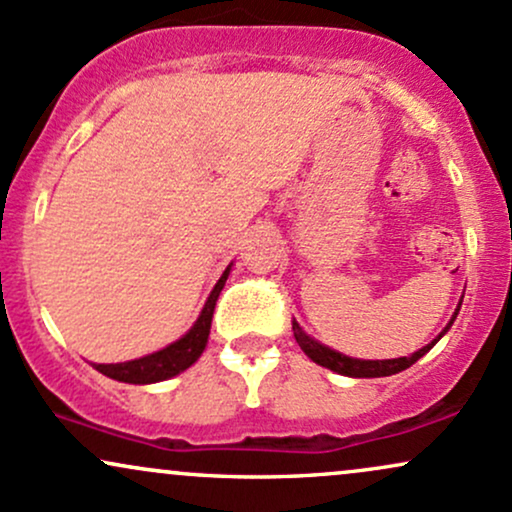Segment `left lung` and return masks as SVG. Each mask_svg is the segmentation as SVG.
<instances>
[{"label":"left lung","mask_w":512,"mask_h":512,"mask_svg":"<svg viewBox=\"0 0 512 512\" xmlns=\"http://www.w3.org/2000/svg\"><path fill=\"white\" fill-rule=\"evenodd\" d=\"M458 311H460V309H458ZM458 311H455V316H458ZM455 316L450 318V323L446 326V330H448L450 326H453ZM292 330H294V340H297V345L302 347V350L306 352V357L314 359L316 364L326 366V369H330V371H335V374L352 376V378H381V376H393V374H398V371L410 369V366H412L414 362H417V359H422L424 354L429 352L431 347H434L436 342L443 338V333H446V330H443V333L438 335V338H436L434 342H429V345L422 347V350L414 352L412 357L383 359V362H378V359H376V362H366V359H352V357H345V354H340V352L330 350V347H323L321 342L311 340L309 335H306L304 330L299 328V323H297V321H292Z\"/></svg>","instance_id":"obj_1"}]
</instances>
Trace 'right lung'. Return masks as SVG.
Instances as JSON below:
<instances>
[{
	"label": "right lung",
	"instance_id": "obj_1",
	"mask_svg": "<svg viewBox=\"0 0 512 512\" xmlns=\"http://www.w3.org/2000/svg\"><path fill=\"white\" fill-rule=\"evenodd\" d=\"M227 275H230V268L222 273V278L218 280V285H215V290L210 292L208 302L203 306L201 316H198L194 328H191L182 340L172 342L170 347H165V350L155 354H148V357L134 359V362L93 364L95 369H98L100 374L110 376L114 381H122V383H155V381H165V378L182 374V371L189 369V366L201 357V352L206 350L215 302H218L222 287H225Z\"/></svg>",
	"mask_w": 512,
	"mask_h": 512
}]
</instances>
